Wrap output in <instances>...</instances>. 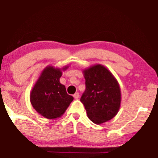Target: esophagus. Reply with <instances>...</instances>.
Masks as SVG:
<instances>
[{
  "label": "esophagus",
  "instance_id": "1",
  "mask_svg": "<svg viewBox=\"0 0 158 158\" xmlns=\"http://www.w3.org/2000/svg\"><path fill=\"white\" fill-rule=\"evenodd\" d=\"M79 96H80V94H79V93H75V94L73 95V97H74V98H75V99H77L79 98Z\"/></svg>",
  "mask_w": 158,
  "mask_h": 158
}]
</instances>
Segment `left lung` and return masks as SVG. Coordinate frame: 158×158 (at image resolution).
Listing matches in <instances>:
<instances>
[{
  "label": "left lung",
  "mask_w": 158,
  "mask_h": 158,
  "mask_svg": "<svg viewBox=\"0 0 158 158\" xmlns=\"http://www.w3.org/2000/svg\"><path fill=\"white\" fill-rule=\"evenodd\" d=\"M85 90L81 101L88 117L101 124L116 115L121 104L119 85L112 73L101 64H96L83 70Z\"/></svg>",
  "instance_id": "1"
}]
</instances>
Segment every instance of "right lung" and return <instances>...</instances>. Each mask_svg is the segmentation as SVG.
I'll list each match as a JSON object with an SVG mask.
<instances>
[{
    "label": "right lung",
    "instance_id": "add662e5",
    "mask_svg": "<svg viewBox=\"0 0 158 158\" xmlns=\"http://www.w3.org/2000/svg\"><path fill=\"white\" fill-rule=\"evenodd\" d=\"M68 68V66L62 69L46 67L30 94V101L34 109L49 119L61 116L73 101V97L67 94L65 86L60 82L62 70Z\"/></svg>",
    "mask_w": 158,
    "mask_h": 158
}]
</instances>
